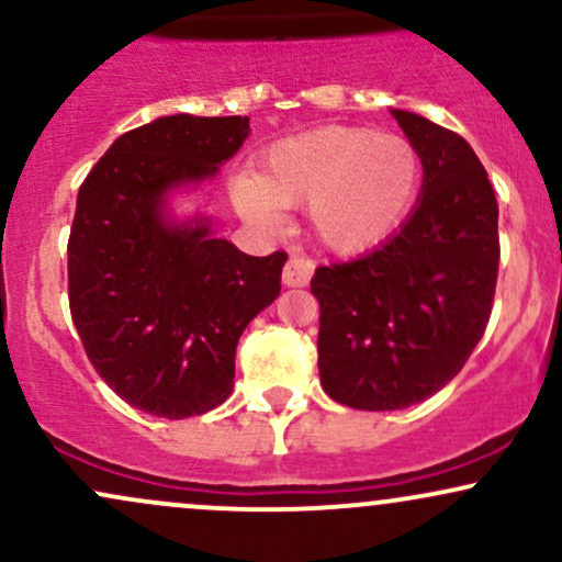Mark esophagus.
I'll return each instance as SVG.
<instances>
[{
    "label": "esophagus",
    "instance_id": "esophagus-1",
    "mask_svg": "<svg viewBox=\"0 0 562 562\" xmlns=\"http://www.w3.org/2000/svg\"><path fill=\"white\" fill-rule=\"evenodd\" d=\"M312 272H314V263L301 259V256H290L285 269H282V282H285L288 288H303L308 285V280H312Z\"/></svg>",
    "mask_w": 562,
    "mask_h": 562
}]
</instances>
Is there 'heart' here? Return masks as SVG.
<instances>
[{"mask_svg":"<svg viewBox=\"0 0 562 562\" xmlns=\"http://www.w3.org/2000/svg\"><path fill=\"white\" fill-rule=\"evenodd\" d=\"M423 187V156L402 134L330 126L277 142L261 171L232 179V203L256 227L282 224V205H308L314 237L362 254L398 229Z\"/></svg>","mask_w":562,"mask_h":562,"instance_id":"1","label":"heart"}]
</instances>
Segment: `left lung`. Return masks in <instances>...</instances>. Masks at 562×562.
Here are the masks:
<instances>
[{
  "instance_id": "1",
  "label": "left lung",
  "mask_w": 562,
  "mask_h": 562,
  "mask_svg": "<svg viewBox=\"0 0 562 562\" xmlns=\"http://www.w3.org/2000/svg\"><path fill=\"white\" fill-rule=\"evenodd\" d=\"M423 156L415 211L359 259L319 267V380L335 402L385 412L441 391L479 346L499 272V205L460 134L391 111Z\"/></svg>"
}]
</instances>
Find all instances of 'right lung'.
<instances>
[{"instance_id":"right-lung-1","label":"right lung","mask_w":562,"mask_h":562,"mask_svg":"<svg viewBox=\"0 0 562 562\" xmlns=\"http://www.w3.org/2000/svg\"><path fill=\"white\" fill-rule=\"evenodd\" d=\"M248 132V115H164L121 134L79 190L70 317L100 378L147 415L184 420L222 404L237 340L280 295L285 250L248 256L205 216L166 211L171 190L216 177Z\"/></svg>"}]
</instances>
